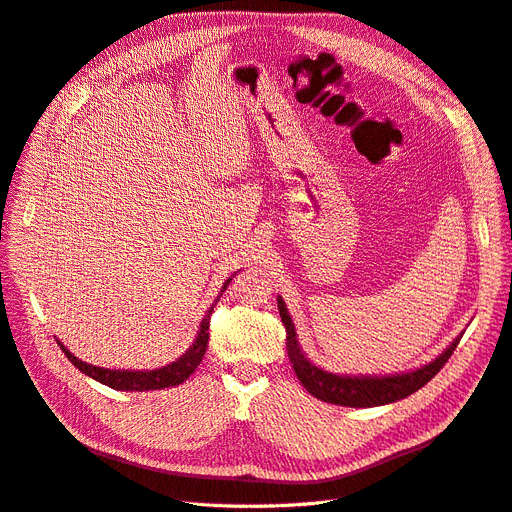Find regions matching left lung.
<instances>
[{"label":"left lung","mask_w":512,"mask_h":512,"mask_svg":"<svg viewBox=\"0 0 512 512\" xmlns=\"http://www.w3.org/2000/svg\"><path fill=\"white\" fill-rule=\"evenodd\" d=\"M278 312L282 318V325L287 329V352L289 361L297 373V380L304 384V388L316 396V399L342 405V407H380L390 405L401 399H407L409 394L418 392L426 386L434 375H437L443 365L449 361V356L460 344L462 333L453 339V342L430 363L411 369L405 373H392V375H346V373H331L323 367L314 365L306 352L301 350L297 342V331L287 310V304L278 295Z\"/></svg>","instance_id":"1"}]
</instances>
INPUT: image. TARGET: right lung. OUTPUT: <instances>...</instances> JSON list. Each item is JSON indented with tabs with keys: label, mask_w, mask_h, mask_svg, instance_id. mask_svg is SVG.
Segmentation results:
<instances>
[{
	"label": "right lung",
	"mask_w": 512,
	"mask_h": 512,
	"mask_svg": "<svg viewBox=\"0 0 512 512\" xmlns=\"http://www.w3.org/2000/svg\"><path fill=\"white\" fill-rule=\"evenodd\" d=\"M232 278H227L223 282L219 297L223 295L227 285H230ZM219 297L215 299V304L206 310L192 346H189L177 358V361L168 363V365H164L160 369H147V371L145 369H141V371H137V369H105V367H97V365H90V363L80 361V358L75 356V354H71L67 350V346H63L59 339H56V344L61 346V350L65 352V356L69 358V361L73 363V367H78L84 375L92 377V380H97V382H101V384H105V386H109L113 390L145 392V390H162V388H170V386H179V384H183L187 380L189 375L196 371V367L202 361V356H204L206 346H208V323H211V312L215 310Z\"/></svg>",
	"instance_id": "obj_1"
}]
</instances>
